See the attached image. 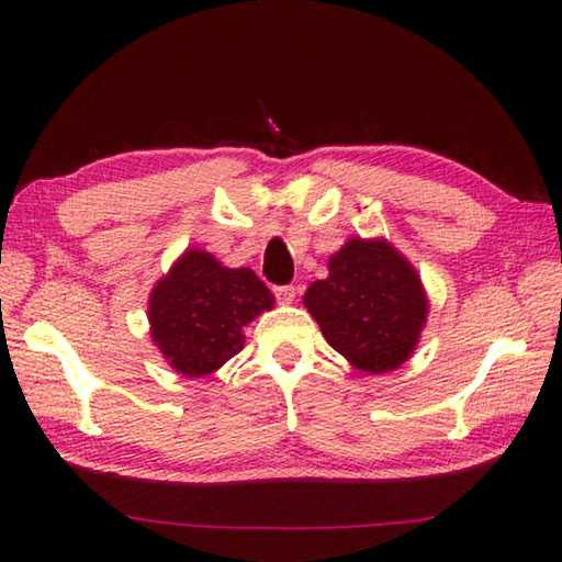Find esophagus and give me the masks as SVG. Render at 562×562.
<instances>
[{
	"instance_id": "esophagus-1",
	"label": "esophagus",
	"mask_w": 562,
	"mask_h": 562,
	"mask_svg": "<svg viewBox=\"0 0 562 562\" xmlns=\"http://www.w3.org/2000/svg\"><path fill=\"white\" fill-rule=\"evenodd\" d=\"M274 297L282 304H290L294 300V288L292 284H278V288H274Z\"/></svg>"
}]
</instances>
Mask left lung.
Masks as SVG:
<instances>
[{
    "mask_svg": "<svg viewBox=\"0 0 562 562\" xmlns=\"http://www.w3.org/2000/svg\"><path fill=\"white\" fill-rule=\"evenodd\" d=\"M304 304L329 347L372 374L404 364L426 322L416 270L389 243L361 237L329 260V278L310 284Z\"/></svg>",
    "mask_w": 562,
    "mask_h": 562,
    "instance_id": "obj_1",
    "label": "left lung"
}]
</instances>
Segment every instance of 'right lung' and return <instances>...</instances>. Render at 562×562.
<instances>
[{
  "instance_id": "add662e5",
  "label": "right lung",
  "mask_w": 562,
  "mask_h": 562,
  "mask_svg": "<svg viewBox=\"0 0 562 562\" xmlns=\"http://www.w3.org/2000/svg\"><path fill=\"white\" fill-rule=\"evenodd\" d=\"M274 304L247 268H223L213 255L188 250L150 292V335L168 364L205 376L243 349V327Z\"/></svg>"
}]
</instances>
